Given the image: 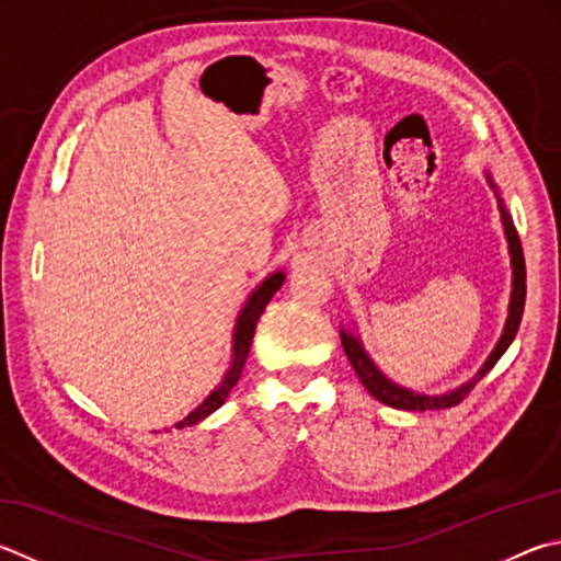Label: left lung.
<instances>
[{
	"mask_svg": "<svg viewBox=\"0 0 561 561\" xmlns=\"http://www.w3.org/2000/svg\"><path fill=\"white\" fill-rule=\"evenodd\" d=\"M485 181L488 186L493 188L495 201H497V210H501V220H503V230H505V240H507V252H511V267H513V284H511V304H507V319L503 325L501 339H497L495 348L488 355L485 363L478 368V373L473 375L471 380H466L463 385L454 387V390H446L442 394H424L410 390V387L397 385L394 380L387 378V375L375 365V360L370 358V353L365 351V345L360 341L358 325L353 323V329H341V343L343 351L348 355V360L353 365L355 375H358L360 382L365 385L375 400H380L387 407H394V410H410V412H424V410H446V407H456L463 397L473 390L478 380H483L488 370L501 360V355L507 351V345L513 343L517 329H520V319H523V309H525V257H523V245L520 238H517V230L513 226L511 213H507L501 191H497L493 176L485 171Z\"/></svg>",
	"mask_w": 561,
	"mask_h": 561,
	"instance_id": "left-lung-1",
	"label": "left lung"
}]
</instances>
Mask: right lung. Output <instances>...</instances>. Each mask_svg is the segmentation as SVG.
I'll return each mask as SVG.
<instances>
[{
  "label": "right lung",
  "mask_w": 561,
  "mask_h": 561,
  "mask_svg": "<svg viewBox=\"0 0 561 561\" xmlns=\"http://www.w3.org/2000/svg\"><path fill=\"white\" fill-rule=\"evenodd\" d=\"M284 279H287V274H284L282 270H277V272L267 274V277H264L257 284V287L250 291L245 307L240 309L238 319H236V329H232L230 368L226 370V375H222V380L218 382L216 390H213L206 397V400H203L196 407V410L188 412L181 422H176V430H183V426H193V424H198L201 420H206L208 414L216 412L218 407H222V402L228 400V394L232 392V387H236L238 380H240L242 368H245V360H248V353H250V345H252V335H254V329H257L260 316H262L264 307H267L274 294L279 291Z\"/></svg>",
  "instance_id": "add662e5"
}]
</instances>
